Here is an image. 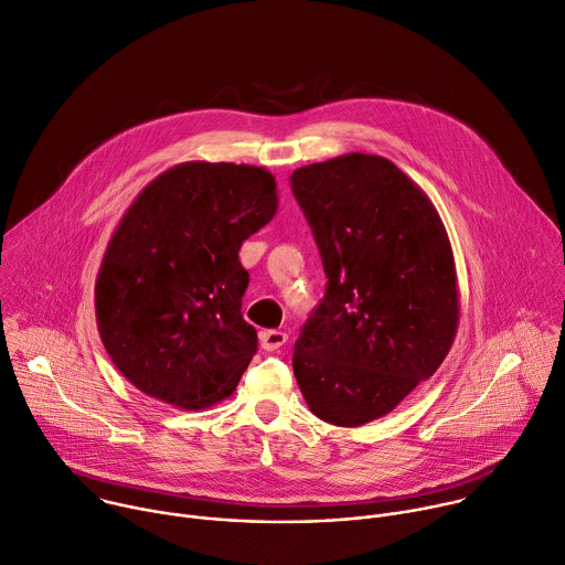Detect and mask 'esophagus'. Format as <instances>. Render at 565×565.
I'll return each mask as SVG.
<instances>
[{"label": "esophagus", "instance_id": "obj_1", "mask_svg": "<svg viewBox=\"0 0 565 565\" xmlns=\"http://www.w3.org/2000/svg\"><path fill=\"white\" fill-rule=\"evenodd\" d=\"M285 343H287V333H285V331H280V329L260 331V345H263V350L276 352V350H280Z\"/></svg>", "mask_w": 565, "mask_h": 565}]
</instances>
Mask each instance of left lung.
<instances>
[{
  "instance_id": "obj_1",
  "label": "left lung",
  "mask_w": 565,
  "mask_h": 565,
  "mask_svg": "<svg viewBox=\"0 0 565 565\" xmlns=\"http://www.w3.org/2000/svg\"><path fill=\"white\" fill-rule=\"evenodd\" d=\"M327 274L294 350V376L324 423L390 414L452 350L459 280L427 193L394 162L345 153L291 173Z\"/></svg>"
}]
</instances>
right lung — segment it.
I'll return each instance as SVG.
<instances>
[{
  "label": "right lung",
  "instance_id": "1",
  "mask_svg": "<svg viewBox=\"0 0 565 565\" xmlns=\"http://www.w3.org/2000/svg\"><path fill=\"white\" fill-rule=\"evenodd\" d=\"M276 211V178L252 164L182 162L138 193L95 278L97 331L129 383L180 409L234 394L258 348L238 252Z\"/></svg>",
  "mask_w": 565,
  "mask_h": 565
}]
</instances>
